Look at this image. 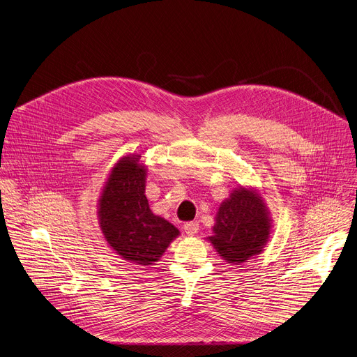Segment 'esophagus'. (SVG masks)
Instances as JSON below:
<instances>
[{
	"mask_svg": "<svg viewBox=\"0 0 357 357\" xmlns=\"http://www.w3.org/2000/svg\"><path fill=\"white\" fill-rule=\"evenodd\" d=\"M183 231H185V234L189 235V236L198 234V231H199V222H197V220L186 222V223L183 225Z\"/></svg>",
	"mask_w": 357,
	"mask_h": 357,
	"instance_id": "1",
	"label": "esophagus"
}]
</instances>
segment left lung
Returning <instances> with one entry per match:
<instances>
[{"label":"left lung","instance_id":"8db88e82","mask_svg":"<svg viewBox=\"0 0 357 357\" xmlns=\"http://www.w3.org/2000/svg\"><path fill=\"white\" fill-rule=\"evenodd\" d=\"M271 213L259 192L249 188L232 190L215 216L213 235L208 241L226 262L239 265L259 255L271 236Z\"/></svg>","mask_w":357,"mask_h":357}]
</instances>
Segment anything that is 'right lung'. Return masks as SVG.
<instances>
[{
    "label": "right lung",
    "instance_id": "right-lung-1",
    "mask_svg": "<svg viewBox=\"0 0 357 357\" xmlns=\"http://www.w3.org/2000/svg\"><path fill=\"white\" fill-rule=\"evenodd\" d=\"M146 167L141 153L121 158L111 169L98 204V220L108 245L134 265H155L179 231L149 209Z\"/></svg>",
    "mask_w": 357,
    "mask_h": 357
}]
</instances>
